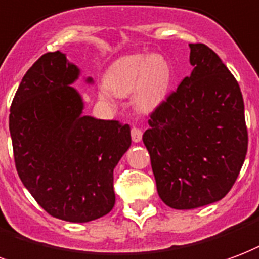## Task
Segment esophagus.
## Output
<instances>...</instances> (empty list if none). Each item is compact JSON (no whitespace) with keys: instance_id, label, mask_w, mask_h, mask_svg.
<instances>
[{"instance_id":"34e87169","label":"esophagus","mask_w":259,"mask_h":259,"mask_svg":"<svg viewBox=\"0 0 259 259\" xmlns=\"http://www.w3.org/2000/svg\"><path fill=\"white\" fill-rule=\"evenodd\" d=\"M141 139H143V132H141V129H139V127H133V129H132V140H133L135 143H140Z\"/></svg>"}]
</instances>
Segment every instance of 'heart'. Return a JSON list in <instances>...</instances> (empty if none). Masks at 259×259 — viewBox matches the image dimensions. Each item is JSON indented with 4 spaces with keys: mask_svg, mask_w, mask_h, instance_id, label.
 Wrapping results in <instances>:
<instances>
[{
    "mask_svg": "<svg viewBox=\"0 0 259 259\" xmlns=\"http://www.w3.org/2000/svg\"><path fill=\"white\" fill-rule=\"evenodd\" d=\"M171 85V68L163 56L154 53H136L112 63L100 86L99 97L112 103L115 95L127 96L133 92L136 108L152 111L163 100Z\"/></svg>",
    "mask_w": 259,
    "mask_h": 259,
    "instance_id": "obj_1",
    "label": "heart"
}]
</instances>
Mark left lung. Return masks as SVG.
I'll list each match as a JSON object with an SVG mask.
<instances>
[{"instance_id": "8db88e82", "label": "left lung", "mask_w": 259, "mask_h": 259, "mask_svg": "<svg viewBox=\"0 0 259 259\" xmlns=\"http://www.w3.org/2000/svg\"><path fill=\"white\" fill-rule=\"evenodd\" d=\"M189 49L191 75L156 107L143 135L159 196L177 210L221 200L240 173L248 144L235 76L208 47L189 44Z\"/></svg>"}]
</instances>
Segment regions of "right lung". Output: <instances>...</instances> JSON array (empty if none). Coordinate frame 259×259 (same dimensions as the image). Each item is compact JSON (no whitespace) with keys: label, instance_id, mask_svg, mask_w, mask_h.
Returning <instances> with one entry per match:
<instances>
[{"label":"right lung","instance_id":"1","mask_svg":"<svg viewBox=\"0 0 259 259\" xmlns=\"http://www.w3.org/2000/svg\"><path fill=\"white\" fill-rule=\"evenodd\" d=\"M79 75L64 53H45L23 76L9 114L23 185L52 217L68 222L112 210L114 168L132 144L129 124L83 115V100L71 86ZM86 83H93L91 76Z\"/></svg>","mask_w":259,"mask_h":259}]
</instances>
